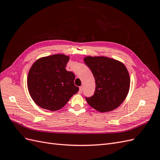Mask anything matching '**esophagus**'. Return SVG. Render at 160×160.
Returning <instances> with one entry per match:
<instances>
[{"label": "esophagus", "instance_id": "34e87169", "mask_svg": "<svg viewBox=\"0 0 160 160\" xmlns=\"http://www.w3.org/2000/svg\"><path fill=\"white\" fill-rule=\"evenodd\" d=\"M82 91H83V88L82 87H79V93H81Z\"/></svg>", "mask_w": 160, "mask_h": 160}]
</instances>
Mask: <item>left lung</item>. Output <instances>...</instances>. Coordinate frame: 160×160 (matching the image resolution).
Listing matches in <instances>:
<instances>
[{"instance_id": "1", "label": "left lung", "mask_w": 160, "mask_h": 160, "mask_svg": "<svg viewBox=\"0 0 160 160\" xmlns=\"http://www.w3.org/2000/svg\"><path fill=\"white\" fill-rule=\"evenodd\" d=\"M95 80V91L87 102L99 112L112 111L122 104L129 93L130 77L123 63L107 57L84 58Z\"/></svg>"}]
</instances>
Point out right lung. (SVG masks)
Listing matches in <instances>:
<instances>
[{
    "label": "right lung",
    "instance_id": "add662e5",
    "mask_svg": "<svg viewBox=\"0 0 160 160\" xmlns=\"http://www.w3.org/2000/svg\"><path fill=\"white\" fill-rule=\"evenodd\" d=\"M69 57L56 54L37 59L28 71L27 88L38 106L55 111L63 108L79 88L75 75L65 69Z\"/></svg>",
    "mask_w": 160,
    "mask_h": 160
}]
</instances>
